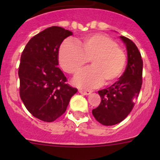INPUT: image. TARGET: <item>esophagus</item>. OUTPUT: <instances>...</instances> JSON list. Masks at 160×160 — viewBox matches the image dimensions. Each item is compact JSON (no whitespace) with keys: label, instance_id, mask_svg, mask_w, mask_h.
Here are the masks:
<instances>
[{"label":"esophagus","instance_id":"34e87169","mask_svg":"<svg viewBox=\"0 0 160 160\" xmlns=\"http://www.w3.org/2000/svg\"><path fill=\"white\" fill-rule=\"evenodd\" d=\"M79 93L83 95H89V94H91V91L90 90H79Z\"/></svg>","mask_w":160,"mask_h":160}]
</instances>
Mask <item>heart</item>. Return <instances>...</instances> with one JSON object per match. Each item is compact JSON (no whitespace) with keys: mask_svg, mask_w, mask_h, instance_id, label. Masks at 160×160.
Segmentation results:
<instances>
[{"mask_svg":"<svg viewBox=\"0 0 160 160\" xmlns=\"http://www.w3.org/2000/svg\"><path fill=\"white\" fill-rule=\"evenodd\" d=\"M90 60L92 66L73 79L81 88L92 89L115 82L122 75L127 62L126 53L112 38L105 34L88 35L78 42L65 41L59 48L58 62L65 72L75 74Z\"/></svg>","mask_w":160,"mask_h":160,"instance_id":"heart-1","label":"heart"}]
</instances>
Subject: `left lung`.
Masks as SVG:
<instances>
[{
  "label": "left lung",
  "instance_id": "left-lung-1",
  "mask_svg": "<svg viewBox=\"0 0 160 160\" xmlns=\"http://www.w3.org/2000/svg\"><path fill=\"white\" fill-rule=\"evenodd\" d=\"M128 51V65L118 81L107 89L99 90L101 102L92 114L98 122L112 126L125 119L134 107L142 87V60L135 44L120 36Z\"/></svg>",
  "mask_w": 160,
  "mask_h": 160
}]
</instances>
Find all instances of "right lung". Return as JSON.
<instances>
[{"label":"right lung","instance_id":"1","mask_svg":"<svg viewBox=\"0 0 160 160\" xmlns=\"http://www.w3.org/2000/svg\"><path fill=\"white\" fill-rule=\"evenodd\" d=\"M72 34L59 26L47 28L32 37L22 53L20 96L29 112L44 122H53L64 114L78 91L66 84V76L58 67L59 47Z\"/></svg>","mask_w":160,"mask_h":160}]
</instances>
